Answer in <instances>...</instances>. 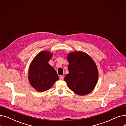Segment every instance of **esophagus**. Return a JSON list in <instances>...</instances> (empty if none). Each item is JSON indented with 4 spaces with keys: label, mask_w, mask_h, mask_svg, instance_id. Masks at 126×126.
Returning <instances> with one entry per match:
<instances>
[{
    "label": "esophagus",
    "mask_w": 126,
    "mask_h": 126,
    "mask_svg": "<svg viewBox=\"0 0 126 126\" xmlns=\"http://www.w3.org/2000/svg\"><path fill=\"white\" fill-rule=\"evenodd\" d=\"M63 79H64V76H63L62 75V76H59V79H60V80H62Z\"/></svg>",
    "instance_id": "obj_1"
}]
</instances>
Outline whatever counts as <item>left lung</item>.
<instances>
[{
    "label": "left lung",
    "instance_id": "8db88e82",
    "mask_svg": "<svg viewBox=\"0 0 126 126\" xmlns=\"http://www.w3.org/2000/svg\"><path fill=\"white\" fill-rule=\"evenodd\" d=\"M69 73L64 81L75 94L85 95L89 94L96 86L98 72L96 65L87 53L74 51L68 53Z\"/></svg>",
    "mask_w": 126,
    "mask_h": 126
}]
</instances>
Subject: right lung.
<instances>
[{
  "mask_svg": "<svg viewBox=\"0 0 126 126\" xmlns=\"http://www.w3.org/2000/svg\"><path fill=\"white\" fill-rule=\"evenodd\" d=\"M53 55V52L48 50L40 52L29 66V81L31 86L38 92L49 89L59 80L56 71L48 63Z\"/></svg>",
  "mask_w": 126,
  "mask_h": 126,
  "instance_id": "1",
  "label": "right lung"
}]
</instances>
